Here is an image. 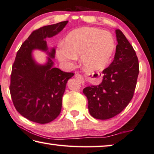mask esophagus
Instances as JSON below:
<instances>
[{
  "instance_id": "34e87169",
  "label": "esophagus",
  "mask_w": 154,
  "mask_h": 154,
  "mask_svg": "<svg viewBox=\"0 0 154 154\" xmlns=\"http://www.w3.org/2000/svg\"><path fill=\"white\" fill-rule=\"evenodd\" d=\"M75 77L77 79H79V80H80V82H81V84H82V85H85V80H84V78H83V76H82V75L81 74H79V73H77V74H75Z\"/></svg>"
}]
</instances>
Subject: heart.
Segmentation results:
<instances>
[{
	"label": "heart",
	"mask_w": 154,
	"mask_h": 154,
	"mask_svg": "<svg viewBox=\"0 0 154 154\" xmlns=\"http://www.w3.org/2000/svg\"><path fill=\"white\" fill-rule=\"evenodd\" d=\"M115 48L110 32L97 28L82 27L68 33L64 45H59L57 55L60 62L69 65L80 55L83 69L95 72L104 69L111 59Z\"/></svg>",
	"instance_id": "1"
}]
</instances>
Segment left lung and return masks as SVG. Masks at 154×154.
<instances>
[{
    "instance_id": "8db88e82",
    "label": "left lung",
    "mask_w": 154,
    "mask_h": 154,
    "mask_svg": "<svg viewBox=\"0 0 154 154\" xmlns=\"http://www.w3.org/2000/svg\"><path fill=\"white\" fill-rule=\"evenodd\" d=\"M118 44L113 61L102 72L98 85L83 89L90 115L97 119H108L120 113L133 97L139 72L134 48L123 32L115 30Z\"/></svg>"
}]
</instances>
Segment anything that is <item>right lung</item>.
I'll return each instance as SVG.
<instances>
[{
  "mask_svg": "<svg viewBox=\"0 0 154 154\" xmlns=\"http://www.w3.org/2000/svg\"><path fill=\"white\" fill-rule=\"evenodd\" d=\"M67 23L61 22L33 31L17 52L12 67L10 94L17 111L31 122L41 124L51 122L61 110L67 82L74 74L53 67L55 49L49 50L46 39L59 34ZM35 49L48 54L44 64L34 59L32 52Z\"/></svg>",
  "mask_w": 154,
  "mask_h": 154,
  "instance_id": "obj_1",
  "label": "right lung"
}]
</instances>
